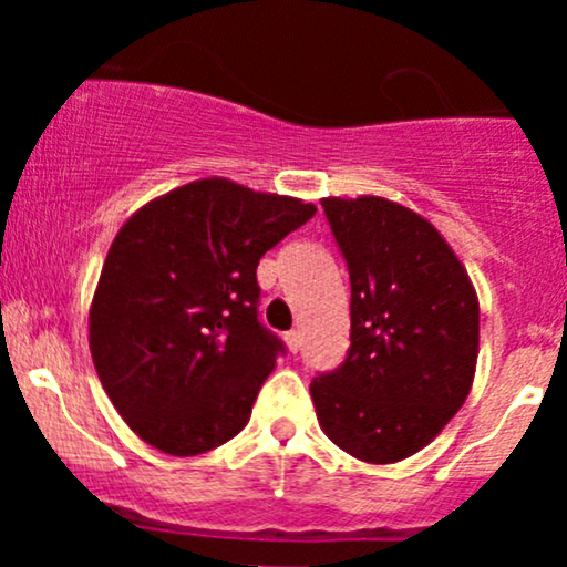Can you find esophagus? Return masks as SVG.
<instances>
[{
  "label": "esophagus",
  "mask_w": 567,
  "mask_h": 567,
  "mask_svg": "<svg viewBox=\"0 0 567 567\" xmlns=\"http://www.w3.org/2000/svg\"><path fill=\"white\" fill-rule=\"evenodd\" d=\"M301 333H298V330H290V333H285V343H288V349H290V354H298V351H301Z\"/></svg>",
  "instance_id": "1"
}]
</instances>
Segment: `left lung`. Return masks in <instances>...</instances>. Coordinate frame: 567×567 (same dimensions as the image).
Returning <instances> with one entry per match:
<instances>
[{
  "label": "left lung",
  "instance_id": "1",
  "mask_svg": "<svg viewBox=\"0 0 567 567\" xmlns=\"http://www.w3.org/2000/svg\"><path fill=\"white\" fill-rule=\"evenodd\" d=\"M351 279V347L311 381L322 432L368 464L426 447L470 396L480 301L464 264L419 213L383 197H324Z\"/></svg>",
  "mask_w": 567,
  "mask_h": 567
}]
</instances>
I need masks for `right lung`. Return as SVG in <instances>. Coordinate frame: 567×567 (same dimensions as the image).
Returning <instances> with one entry per match:
<instances>
[{
    "instance_id": "1",
    "label": "right lung",
    "mask_w": 567,
    "mask_h": 567,
    "mask_svg": "<svg viewBox=\"0 0 567 567\" xmlns=\"http://www.w3.org/2000/svg\"><path fill=\"white\" fill-rule=\"evenodd\" d=\"M315 213L303 199L202 178L122 224L90 303V354L143 442L199 455L243 432L282 351L258 322V261Z\"/></svg>"
}]
</instances>
